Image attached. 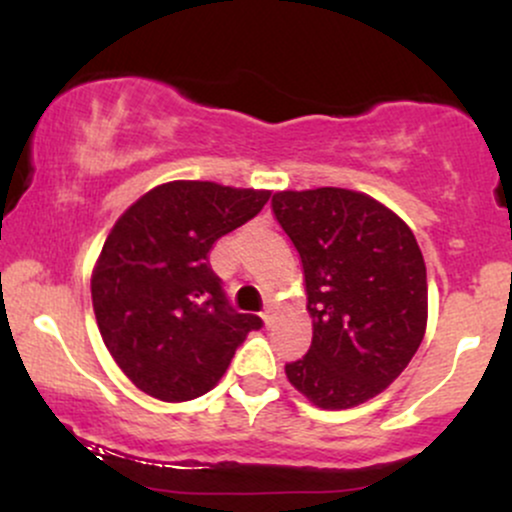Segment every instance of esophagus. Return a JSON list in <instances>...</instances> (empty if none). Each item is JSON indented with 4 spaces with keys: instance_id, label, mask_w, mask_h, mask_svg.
<instances>
[{
    "instance_id": "34e87169",
    "label": "esophagus",
    "mask_w": 512,
    "mask_h": 512,
    "mask_svg": "<svg viewBox=\"0 0 512 512\" xmlns=\"http://www.w3.org/2000/svg\"><path fill=\"white\" fill-rule=\"evenodd\" d=\"M262 320H264V325H272V322H274V313H272V308H267V310H264V313H262Z\"/></svg>"
}]
</instances>
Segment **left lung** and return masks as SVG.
<instances>
[{
	"instance_id": "left-lung-1",
	"label": "left lung",
	"mask_w": 512,
	"mask_h": 512,
	"mask_svg": "<svg viewBox=\"0 0 512 512\" xmlns=\"http://www.w3.org/2000/svg\"><path fill=\"white\" fill-rule=\"evenodd\" d=\"M272 211L303 264L313 342L286 378L320 409L395 383L426 332V264L411 228L363 192H276Z\"/></svg>"
}]
</instances>
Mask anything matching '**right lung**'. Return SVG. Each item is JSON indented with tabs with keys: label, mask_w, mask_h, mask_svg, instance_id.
<instances>
[{
	"label": "right lung",
	"mask_w": 512,
	"mask_h": 512,
	"mask_svg": "<svg viewBox=\"0 0 512 512\" xmlns=\"http://www.w3.org/2000/svg\"><path fill=\"white\" fill-rule=\"evenodd\" d=\"M272 192L175 180L129 207L91 276L93 313L110 356L146 395L195 399L221 380L262 320L228 305L209 250L255 219Z\"/></svg>",
	"instance_id": "obj_1"
}]
</instances>
